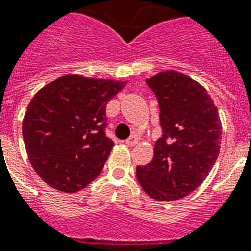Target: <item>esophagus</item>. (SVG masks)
Returning a JSON list of instances; mask_svg holds the SVG:
<instances>
[{
  "mask_svg": "<svg viewBox=\"0 0 251 251\" xmlns=\"http://www.w3.org/2000/svg\"><path fill=\"white\" fill-rule=\"evenodd\" d=\"M138 142H139L138 136H136V135H131L129 139H127V140H126V144L130 145V147H134V145L138 144Z\"/></svg>",
  "mask_w": 251,
  "mask_h": 251,
  "instance_id": "34e87169",
  "label": "esophagus"
}]
</instances>
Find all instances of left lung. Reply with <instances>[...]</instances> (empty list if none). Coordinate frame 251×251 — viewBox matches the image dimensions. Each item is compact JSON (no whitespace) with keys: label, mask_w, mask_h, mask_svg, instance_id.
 <instances>
[{"label":"left lung","mask_w":251,"mask_h":251,"mask_svg":"<svg viewBox=\"0 0 251 251\" xmlns=\"http://www.w3.org/2000/svg\"><path fill=\"white\" fill-rule=\"evenodd\" d=\"M145 81L157 97L163 134L153 159L136 167V178L155 201H178L205 180L218 158V109L207 89L182 73L161 71Z\"/></svg>","instance_id":"left-lung-1"}]
</instances>
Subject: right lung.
<instances>
[{"instance_id": "obj_1", "label": "right lung", "mask_w": 251, "mask_h": 251, "mask_svg": "<svg viewBox=\"0 0 251 251\" xmlns=\"http://www.w3.org/2000/svg\"><path fill=\"white\" fill-rule=\"evenodd\" d=\"M125 85L69 74L34 94L23 120V138L29 161L46 184L76 193L102 172L113 147L104 134L106 106Z\"/></svg>"}]
</instances>
